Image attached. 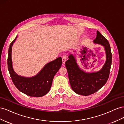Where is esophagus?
<instances>
[{"label": "esophagus", "instance_id": "1", "mask_svg": "<svg viewBox=\"0 0 124 124\" xmlns=\"http://www.w3.org/2000/svg\"><path fill=\"white\" fill-rule=\"evenodd\" d=\"M66 59H67V57H66V55H63L62 57V61L63 64H64V63H65V62L66 61Z\"/></svg>", "mask_w": 124, "mask_h": 124}]
</instances>
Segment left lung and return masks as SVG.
Masks as SVG:
<instances>
[{
    "label": "left lung",
    "instance_id": "1",
    "mask_svg": "<svg viewBox=\"0 0 124 124\" xmlns=\"http://www.w3.org/2000/svg\"><path fill=\"white\" fill-rule=\"evenodd\" d=\"M93 42L102 45L106 51V61L101 70L95 72H85L78 66L72 54L69 55L65 62L71 88L77 94L85 96L96 93L106 83L112 63V55L108 40L97 31L96 38Z\"/></svg>",
    "mask_w": 124,
    "mask_h": 124
}]
</instances>
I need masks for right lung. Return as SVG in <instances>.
Masks as SVG:
<instances>
[{"label": "right lung", "instance_id": "obj_1", "mask_svg": "<svg viewBox=\"0 0 124 124\" xmlns=\"http://www.w3.org/2000/svg\"><path fill=\"white\" fill-rule=\"evenodd\" d=\"M17 36L11 43L8 56V68L14 84L20 92L31 97H40L50 91L55 74L61 68L62 59L60 57L47 63L40 72L31 78H26L17 75L13 69L11 52L13 43Z\"/></svg>", "mask_w": 124, "mask_h": 124}]
</instances>
